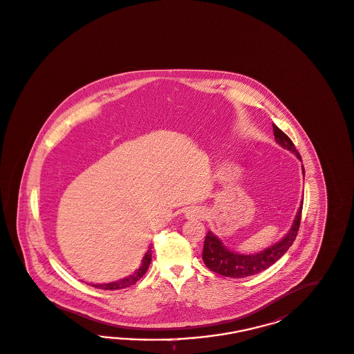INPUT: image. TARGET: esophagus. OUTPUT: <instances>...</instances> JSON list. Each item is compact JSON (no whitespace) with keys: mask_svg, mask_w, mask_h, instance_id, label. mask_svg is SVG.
Wrapping results in <instances>:
<instances>
[{"mask_svg":"<svg viewBox=\"0 0 354 354\" xmlns=\"http://www.w3.org/2000/svg\"><path fill=\"white\" fill-rule=\"evenodd\" d=\"M203 214V212L197 207H189L185 209V217L188 220H196V218H200Z\"/></svg>","mask_w":354,"mask_h":354,"instance_id":"1","label":"esophagus"}]
</instances>
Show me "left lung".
Wrapping results in <instances>:
<instances>
[{"mask_svg":"<svg viewBox=\"0 0 354 354\" xmlns=\"http://www.w3.org/2000/svg\"><path fill=\"white\" fill-rule=\"evenodd\" d=\"M273 127V134L274 140L280 147L292 151V154L297 156V158L302 162V158L298 153V150L294 147L292 140L281 131L280 128L274 124ZM302 172L305 175V167L302 166ZM302 207L304 200L301 201V205L298 207V212L295 214V218L292 221V227L288 234L273 245L268 248L251 255H244L230 251L226 245H223L222 241L217 235L212 232H207L204 242V250H203V260L207 268L221 276L232 277V279H241V277H248L254 276L259 272L269 268L272 264H274L283 254L290 248L292 242L295 241V236L298 234L299 223H301V214H302Z\"/></svg>","mask_w":354,"mask_h":354,"instance_id":"8db88e82","label":"left lung"}]
</instances>
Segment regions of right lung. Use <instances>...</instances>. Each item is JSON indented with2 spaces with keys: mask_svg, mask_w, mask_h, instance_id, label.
<instances>
[{
  "mask_svg": "<svg viewBox=\"0 0 354 354\" xmlns=\"http://www.w3.org/2000/svg\"><path fill=\"white\" fill-rule=\"evenodd\" d=\"M151 248L153 247H149V250L145 254V257L141 261V266L140 268L136 269L133 273L122 280L115 281V282H109V283H87V285H91L97 289H103V290H119V289H124V288H128L131 285H134L138 280L142 279V276L147 273V268L150 266V261H151Z\"/></svg>",
  "mask_w": 354,
  "mask_h": 354,
  "instance_id": "right-lung-1",
  "label": "right lung"
}]
</instances>
